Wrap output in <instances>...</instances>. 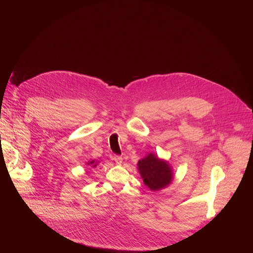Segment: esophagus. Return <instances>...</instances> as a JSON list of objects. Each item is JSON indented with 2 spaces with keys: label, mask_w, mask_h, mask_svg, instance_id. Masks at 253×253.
<instances>
[{
  "label": "esophagus",
  "mask_w": 253,
  "mask_h": 253,
  "mask_svg": "<svg viewBox=\"0 0 253 253\" xmlns=\"http://www.w3.org/2000/svg\"><path fill=\"white\" fill-rule=\"evenodd\" d=\"M112 160H114L117 164H121L122 161H123V158H122L121 156H119V155H114V156L112 157Z\"/></svg>",
  "instance_id": "34e87169"
}]
</instances>
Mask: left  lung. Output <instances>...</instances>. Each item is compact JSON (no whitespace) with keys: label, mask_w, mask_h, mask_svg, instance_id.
Masks as SVG:
<instances>
[{"label":"left lung","mask_w":253,"mask_h":253,"mask_svg":"<svg viewBox=\"0 0 253 253\" xmlns=\"http://www.w3.org/2000/svg\"><path fill=\"white\" fill-rule=\"evenodd\" d=\"M138 169L144 183L151 190H159L167 186L172 180V172L167 162L153 154L139 160Z\"/></svg>","instance_id":"obj_1"}]
</instances>
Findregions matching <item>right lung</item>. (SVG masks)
Here are the masks:
<instances>
[{
	"mask_svg": "<svg viewBox=\"0 0 253 253\" xmlns=\"http://www.w3.org/2000/svg\"><path fill=\"white\" fill-rule=\"evenodd\" d=\"M88 164H89V165H93V167H95V166H96V164L94 163V161H91V162H89Z\"/></svg>",
	"mask_w": 253,
	"mask_h": 253,
	"instance_id": "1",
	"label": "right lung"
}]
</instances>
